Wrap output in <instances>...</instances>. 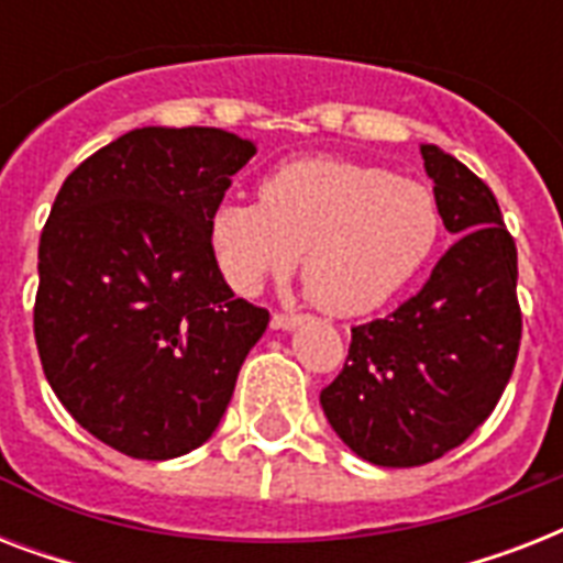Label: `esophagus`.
Segmentation results:
<instances>
[{
    "instance_id": "34e87169",
    "label": "esophagus",
    "mask_w": 563,
    "mask_h": 563,
    "mask_svg": "<svg viewBox=\"0 0 563 563\" xmlns=\"http://www.w3.org/2000/svg\"><path fill=\"white\" fill-rule=\"evenodd\" d=\"M300 324V316H289V312H274L272 318V327L277 330H295Z\"/></svg>"
}]
</instances>
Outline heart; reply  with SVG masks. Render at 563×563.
I'll return each mask as SVG.
<instances>
[{
  "label": "heart",
  "mask_w": 563,
  "mask_h": 563,
  "mask_svg": "<svg viewBox=\"0 0 563 563\" xmlns=\"http://www.w3.org/2000/svg\"><path fill=\"white\" fill-rule=\"evenodd\" d=\"M441 239L435 192L383 166L335 157L283 163L260 201H221L207 221L221 277L242 295L298 268L335 316H365L409 286Z\"/></svg>",
  "instance_id": "obj_1"
}]
</instances>
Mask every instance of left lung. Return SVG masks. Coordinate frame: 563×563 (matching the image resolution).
Segmentation results:
<instances>
[{
    "mask_svg": "<svg viewBox=\"0 0 563 563\" xmlns=\"http://www.w3.org/2000/svg\"><path fill=\"white\" fill-rule=\"evenodd\" d=\"M420 154L459 239L415 298L353 327L344 371L321 391L335 435L379 467H418L462 444L494 411L520 347L517 247L497 198L444 148Z\"/></svg>",
    "mask_w": 563,
    "mask_h": 563,
    "instance_id": "8db88e82",
    "label": "left lung"
}]
</instances>
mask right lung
<instances>
[{"label":"right lung","mask_w":563,"mask_h":563,"mask_svg":"<svg viewBox=\"0 0 563 563\" xmlns=\"http://www.w3.org/2000/svg\"><path fill=\"white\" fill-rule=\"evenodd\" d=\"M251 140L134 128L64 180L40 236L34 339L52 391L119 453L166 462L216 432L268 312L221 277L207 221Z\"/></svg>","instance_id":"right-lung-1"}]
</instances>
